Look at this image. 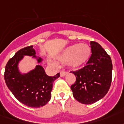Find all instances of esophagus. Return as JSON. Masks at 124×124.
<instances>
[{
    "mask_svg": "<svg viewBox=\"0 0 124 124\" xmlns=\"http://www.w3.org/2000/svg\"><path fill=\"white\" fill-rule=\"evenodd\" d=\"M67 73H68V72H67V71H61L60 72V76L61 77H65Z\"/></svg>",
    "mask_w": 124,
    "mask_h": 124,
    "instance_id": "obj_1",
    "label": "esophagus"
}]
</instances>
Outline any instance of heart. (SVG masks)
<instances>
[{
  "label": "heart",
  "instance_id": "1",
  "mask_svg": "<svg viewBox=\"0 0 124 124\" xmlns=\"http://www.w3.org/2000/svg\"><path fill=\"white\" fill-rule=\"evenodd\" d=\"M90 47L86 43H76L68 46L58 55L59 61L67 63L71 68H78L88 61L91 56Z\"/></svg>",
  "mask_w": 124,
  "mask_h": 124
}]
</instances>
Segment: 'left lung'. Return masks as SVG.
Here are the masks:
<instances>
[{"instance_id":"obj_1","label":"left lung","mask_w":124,"mask_h":124,"mask_svg":"<svg viewBox=\"0 0 124 124\" xmlns=\"http://www.w3.org/2000/svg\"><path fill=\"white\" fill-rule=\"evenodd\" d=\"M92 55L86 65L72 71L76 77L71 85L73 95L84 104L97 102L107 94L112 82V63L110 57L99 43L91 41Z\"/></svg>"}]
</instances>
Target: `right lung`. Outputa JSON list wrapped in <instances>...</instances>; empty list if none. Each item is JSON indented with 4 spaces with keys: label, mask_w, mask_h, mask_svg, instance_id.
Wrapping results in <instances>:
<instances>
[{
    "label": "right lung",
    "mask_w": 124,
    "mask_h": 124,
    "mask_svg": "<svg viewBox=\"0 0 124 124\" xmlns=\"http://www.w3.org/2000/svg\"><path fill=\"white\" fill-rule=\"evenodd\" d=\"M36 54L32 46L19 50L8 61L4 71V80L9 90L17 100L31 108L42 107L48 102L51 97L53 82L60 77L59 73L53 77L47 75L39 65L43 59ZM24 56H31L38 64L27 73H22L19 69V64Z\"/></svg>",
    "instance_id": "right-lung-1"
}]
</instances>
